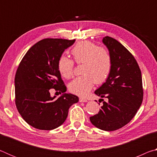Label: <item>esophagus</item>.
I'll use <instances>...</instances> for the list:
<instances>
[{"label":"esophagus","mask_w":157,"mask_h":157,"mask_svg":"<svg viewBox=\"0 0 157 157\" xmlns=\"http://www.w3.org/2000/svg\"><path fill=\"white\" fill-rule=\"evenodd\" d=\"M79 101L80 102H86L87 101V99H86V98H79Z\"/></svg>","instance_id":"esophagus-1"}]
</instances>
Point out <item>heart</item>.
I'll use <instances>...</instances> for the list:
<instances>
[{
  "label": "heart",
  "instance_id": "heart-1",
  "mask_svg": "<svg viewBox=\"0 0 157 157\" xmlns=\"http://www.w3.org/2000/svg\"><path fill=\"white\" fill-rule=\"evenodd\" d=\"M73 59L78 64L82 63V76L71 82L69 90L79 96H86L91 91L94 82L97 84L106 81L111 69V57L107 50L98 47L89 41H80L71 50ZM58 70L61 75L66 79L73 75L74 62L66 56L58 60Z\"/></svg>",
  "mask_w": 157,
  "mask_h": 157
}]
</instances>
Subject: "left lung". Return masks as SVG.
Wrapping results in <instances>:
<instances>
[{
    "mask_svg": "<svg viewBox=\"0 0 157 157\" xmlns=\"http://www.w3.org/2000/svg\"><path fill=\"white\" fill-rule=\"evenodd\" d=\"M102 42L111 55V69L107 80L95 94L107 101L103 102L99 112L90 117V121L98 129L114 131L129 123L141 105V71L132 53L120 42L108 36Z\"/></svg>",
    "mask_w": 157,
    "mask_h": 157,
    "instance_id": "obj_1",
    "label": "left lung"
}]
</instances>
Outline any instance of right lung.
Returning a JSON list of instances; mask_svg holds the SVG:
<instances>
[{"label":"right lung","mask_w":157,"mask_h":157,"mask_svg":"<svg viewBox=\"0 0 157 157\" xmlns=\"http://www.w3.org/2000/svg\"><path fill=\"white\" fill-rule=\"evenodd\" d=\"M75 39H44L32 46L16 73L15 103L28 124L36 129L51 130L66 121L68 109L79 98L65 94L66 86L58 70V60ZM63 92L57 99L50 96L49 89Z\"/></svg>","instance_id":"add662e5"}]
</instances>
